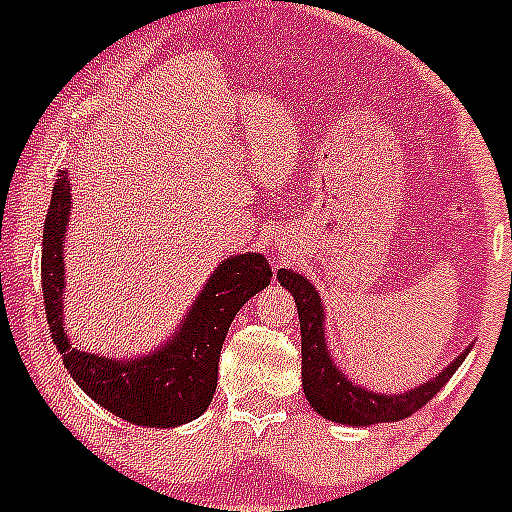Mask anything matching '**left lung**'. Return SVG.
Segmentation results:
<instances>
[{
	"label": "left lung",
	"instance_id": "1",
	"mask_svg": "<svg viewBox=\"0 0 512 512\" xmlns=\"http://www.w3.org/2000/svg\"><path fill=\"white\" fill-rule=\"evenodd\" d=\"M277 280L294 297L299 314V332H302V386L309 406L319 416L334 423L349 426H376V423L401 421L426 406L446 381L456 374L471 347L463 349L446 369L438 371L426 384L404 394H379L366 386L354 384L332 359L327 347V312L322 297L312 280L294 270H280Z\"/></svg>",
	"mask_w": 512,
	"mask_h": 512
}]
</instances>
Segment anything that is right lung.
<instances>
[{"label": "right lung", "mask_w": 512, "mask_h": 512, "mask_svg": "<svg viewBox=\"0 0 512 512\" xmlns=\"http://www.w3.org/2000/svg\"><path fill=\"white\" fill-rule=\"evenodd\" d=\"M71 218L69 170H59L41 242V289L51 342L86 396L128 423L175 428L203 414L218 389L220 349L235 314L270 285L260 252L230 255L208 277L175 332L146 354L101 356L71 347L64 324V242Z\"/></svg>", "instance_id": "add662e5"}]
</instances>
